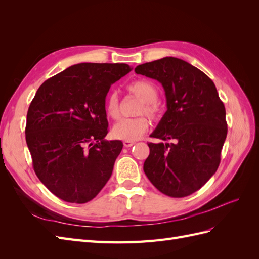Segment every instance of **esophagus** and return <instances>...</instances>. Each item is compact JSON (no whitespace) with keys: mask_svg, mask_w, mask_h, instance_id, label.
<instances>
[{"mask_svg":"<svg viewBox=\"0 0 259 259\" xmlns=\"http://www.w3.org/2000/svg\"><path fill=\"white\" fill-rule=\"evenodd\" d=\"M135 144V142H128V140H124L123 142V145H124V147H126V148H130V147H132L133 145Z\"/></svg>","mask_w":259,"mask_h":259,"instance_id":"obj_1","label":"esophagus"}]
</instances>
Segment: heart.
Returning <instances> with one entry per match:
<instances>
[{
  "mask_svg": "<svg viewBox=\"0 0 259 259\" xmlns=\"http://www.w3.org/2000/svg\"><path fill=\"white\" fill-rule=\"evenodd\" d=\"M127 91L142 100L139 105L137 114H146L152 120H156L161 115L162 109L158 100V90L154 84L148 80H135L126 86ZM106 113L111 119H117L120 114L119 99L116 94H109L105 103ZM149 121L144 115L132 117V119H122L117 122L112 128V135L122 140L134 142L139 139L149 128Z\"/></svg>",
  "mask_w": 259,
  "mask_h": 259,
  "instance_id": "obj_1",
  "label": "heart"
}]
</instances>
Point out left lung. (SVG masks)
I'll return each instance as SVG.
<instances>
[{
  "label": "left lung",
  "instance_id": "left-lung-1",
  "mask_svg": "<svg viewBox=\"0 0 259 259\" xmlns=\"http://www.w3.org/2000/svg\"><path fill=\"white\" fill-rule=\"evenodd\" d=\"M159 81L167 110L150 135L170 144L148 143V179L162 193L184 198L199 190L221 163L227 137L226 109L209 77L187 61L164 57L135 68Z\"/></svg>",
  "mask_w": 259,
  "mask_h": 259
}]
</instances>
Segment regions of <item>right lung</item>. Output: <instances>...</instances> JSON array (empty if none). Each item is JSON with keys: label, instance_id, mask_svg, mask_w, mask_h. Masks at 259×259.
<instances>
[{"label": "right lung", "instance_id": "obj_1", "mask_svg": "<svg viewBox=\"0 0 259 259\" xmlns=\"http://www.w3.org/2000/svg\"><path fill=\"white\" fill-rule=\"evenodd\" d=\"M126 64L82 62L38 88L27 113L26 142L37 178L57 198L82 204L112 174L123 144L105 139L106 96Z\"/></svg>", "mask_w": 259, "mask_h": 259}]
</instances>
